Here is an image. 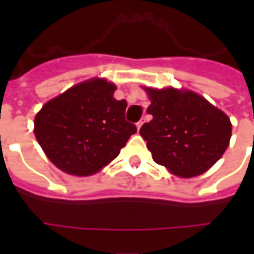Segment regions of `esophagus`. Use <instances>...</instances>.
<instances>
[{
	"label": "esophagus",
	"mask_w": 254,
	"mask_h": 254,
	"mask_svg": "<svg viewBox=\"0 0 254 254\" xmlns=\"http://www.w3.org/2000/svg\"><path fill=\"white\" fill-rule=\"evenodd\" d=\"M144 122H145V117H144V118H141V120H140V121L137 122V129H140V127H143Z\"/></svg>",
	"instance_id": "obj_1"
}]
</instances>
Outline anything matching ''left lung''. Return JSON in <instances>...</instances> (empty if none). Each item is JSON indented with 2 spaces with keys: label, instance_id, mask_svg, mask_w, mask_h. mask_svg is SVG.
Returning a JSON list of instances; mask_svg holds the SVG:
<instances>
[{
  "label": "left lung",
  "instance_id": "8db88e82",
  "mask_svg": "<svg viewBox=\"0 0 254 254\" xmlns=\"http://www.w3.org/2000/svg\"><path fill=\"white\" fill-rule=\"evenodd\" d=\"M145 91L151 99L147 113L154 118L144 124L140 134L155 162L184 178L212 167L229 147V117L190 91Z\"/></svg>",
  "mask_w": 254,
  "mask_h": 254
}]
</instances>
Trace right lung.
Here are the masks:
<instances>
[{"label":"right lung","instance_id":"right-lung-1","mask_svg":"<svg viewBox=\"0 0 254 254\" xmlns=\"http://www.w3.org/2000/svg\"><path fill=\"white\" fill-rule=\"evenodd\" d=\"M116 85L92 78L49 100L35 117V136L60 170L89 176L118 156L137 132L125 120L127 100H117Z\"/></svg>","mask_w":254,"mask_h":254}]
</instances>
